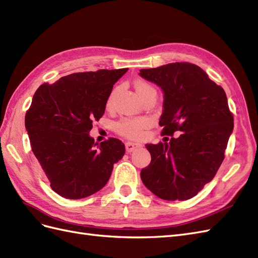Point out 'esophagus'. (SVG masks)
Masks as SVG:
<instances>
[{
    "label": "esophagus",
    "mask_w": 258,
    "mask_h": 258,
    "mask_svg": "<svg viewBox=\"0 0 258 258\" xmlns=\"http://www.w3.org/2000/svg\"><path fill=\"white\" fill-rule=\"evenodd\" d=\"M142 145L138 144V143H134V142H127L125 144V148H126L127 153H132V151H134L136 148L141 147Z\"/></svg>",
    "instance_id": "obj_1"
}]
</instances>
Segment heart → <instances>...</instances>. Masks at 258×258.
I'll use <instances>...</instances> for the list:
<instances>
[{
  "mask_svg": "<svg viewBox=\"0 0 258 258\" xmlns=\"http://www.w3.org/2000/svg\"><path fill=\"white\" fill-rule=\"evenodd\" d=\"M134 86L138 95L143 94L145 91H156L153 86L144 81H136ZM111 99H112V95L108 99V103L111 102ZM150 125H151V120L146 116L124 117V118H121L118 122H116L115 130L117 133L136 140V138L141 137V135L143 134V131L148 128Z\"/></svg>",
  "mask_w": 258,
  "mask_h": 258,
  "instance_id": "1",
  "label": "heart"
}]
</instances>
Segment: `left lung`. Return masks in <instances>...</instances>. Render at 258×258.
I'll return each mask as SVG.
<instances>
[{
	"mask_svg": "<svg viewBox=\"0 0 258 258\" xmlns=\"http://www.w3.org/2000/svg\"><path fill=\"white\" fill-rule=\"evenodd\" d=\"M140 76L163 91L162 135L181 132L168 143L146 144L151 161L142 170V181L162 200H189L214 179L224 159L233 131L226 92L192 63L145 69Z\"/></svg>",
	"mask_w": 258,
	"mask_h": 258,
	"instance_id": "8db88e82",
	"label": "left lung"
}]
</instances>
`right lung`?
I'll use <instances>...</instances> for the list:
<instances>
[{
	"label": "right lung",
	"mask_w": 258,
	"mask_h": 258,
	"mask_svg": "<svg viewBox=\"0 0 258 258\" xmlns=\"http://www.w3.org/2000/svg\"><path fill=\"white\" fill-rule=\"evenodd\" d=\"M128 69L74 73L37 89L25 116L31 150L60 196L81 200L101 189L122 159L117 138L98 145L89 135L113 85Z\"/></svg>",
	"instance_id": "add662e5"
}]
</instances>
